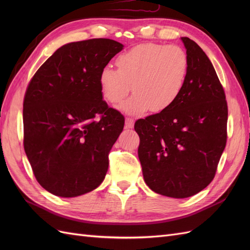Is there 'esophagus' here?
Segmentation results:
<instances>
[{"mask_svg":"<svg viewBox=\"0 0 250 250\" xmlns=\"http://www.w3.org/2000/svg\"><path fill=\"white\" fill-rule=\"evenodd\" d=\"M134 125V120L132 118H126L125 119V127L126 128H132Z\"/></svg>","mask_w":250,"mask_h":250,"instance_id":"34e87169","label":"esophagus"}]
</instances>
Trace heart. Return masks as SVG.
I'll return each instance as SVG.
<instances>
[{
	"label": "heart",
	"mask_w": 250,
	"mask_h": 250,
	"mask_svg": "<svg viewBox=\"0 0 250 250\" xmlns=\"http://www.w3.org/2000/svg\"><path fill=\"white\" fill-rule=\"evenodd\" d=\"M117 66L107 64L100 72L104 99L118 104L132 85L134 94L119 108L140 116L149 109L164 111L176 102L186 85L190 62L187 52L176 44L146 42L120 54Z\"/></svg>",
	"instance_id": "heart-1"
}]
</instances>
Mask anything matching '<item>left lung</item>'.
<instances>
[{"mask_svg":"<svg viewBox=\"0 0 250 250\" xmlns=\"http://www.w3.org/2000/svg\"><path fill=\"white\" fill-rule=\"evenodd\" d=\"M188 57L186 85L171 107L139 119L144 180L157 194L187 198L214 179L228 140V102L207 54L181 37Z\"/></svg>","mask_w":250,"mask_h":250,"instance_id":"1","label":"left lung"}]
</instances>
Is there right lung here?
I'll return each mask as SVG.
<instances>
[{
	"label": "right lung",
	"instance_id": "obj_1",
	"mask_svg": "<svg viewBox=\"0 0 250 250\" xmlns=\"http://www.w3.org/2000/svg\"><path fill=\"white\" fill-rule=\"evenodd\" d=\"M123 44L108 39L66 43L27 86L24 149L39 184L53 195L76 197L101 185L124 116L102 100L99 76Z\"/></svg>",
	"mask_w": 250,
	"mask_h": 250
}]
</instances>
